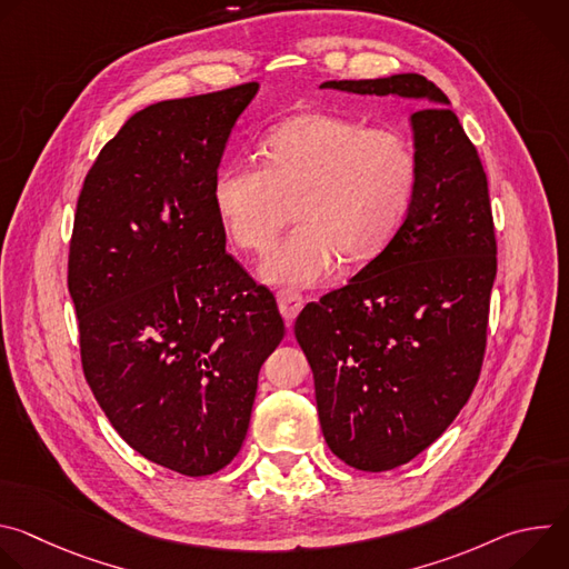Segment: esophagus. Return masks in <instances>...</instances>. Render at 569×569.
I'll list each match as a JSON object with an SVG mask.
<instances>
[{
	"mask_svg": "<svg viewBox=\"0 0 569 569\" xmlns=\"http://www.w3.org/2000/svg\"><path fill=\"white\" fill-rule=\"evenodd\" d=\"M277 303H279V312L283 315V319L292 321L303 308V297H301V292H297L292 288H283L277 292Z\"/></svg>",
	"mask_w": 569,
	"mask_h": 569,
	"instance_id": "34e87169",
	"label": "esophagus"
}]
</instances>
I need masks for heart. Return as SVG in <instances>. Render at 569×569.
Instances as JSON below:
<instances>
[{"mask_svg":"<svg viewBox=\"0 0 569 569\" xmlns=\"http://www.w3.org/2000/svg\"><path fill=\"white\" fill-rule=\"evenodd\" d=\"M266 167L224 164L213 180L216 211L238 248L268 252L297 207L301 222L266 259L272 283L310 286L338 259L378 257L410 211L419 159L400 132L306 112L270 130Z\"/></svg>","mask_w":569,"mask_h":569,"instance_id":"1","label":"heart"}]
</instances>
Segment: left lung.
I'll return each instance as SVG.
<instances>
[{"label": "left lung", "mask_w": 569, "mask_h": 569, "mask_svg": "<svg viewBox=\"0 0 569 569\" xmlns=\"http://www.w3.org/2000/svg\"><path fill=\"white\" fill-rule=\"evenodd\" d=\"M321 88L421 101L410 117L419 182L408 218L347 286L306 303L295 321L323 439L345 463L382 472L435 443L477 385L498 272L489 182L426 76Z\"/></svg>", "instance_id": "1"}]
</instances>
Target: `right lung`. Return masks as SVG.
I'll return each instance as SVG.
<instances>
[{
  "label": "right lung",
  "mask_w": 569,
  "mask_h": 569,
  "mask_svg": "<svg viewBox=\"0 0 569 569\" xmlns=\"http://www.w3.org/2000/svg\"><path fill=\"white\" fill-rule=\"evenodd\" d=\"M259 83L159 101L99 152L78 196L67 286L86 380L121 439L180 475L246 441L259 371L283 340L274 295L224 252V143Z\"/></svg>",
  "instance_id": "obj_1"
}]
</instances>
